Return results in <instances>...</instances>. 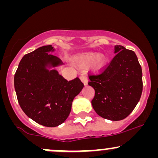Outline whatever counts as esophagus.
Returning <instances> with one entry per match:
<instances>
[{"label": "esophagus", "instance_id": "34e87169", "mask_svg": "<svg viewBox=\"0 0 158 158\" xmlns=\"http://www.w3.org/2000/svg\"><path fill=\"white\" fill-rule=\"evenodd\" d=\"M80 79H81V81L83 82V84H84L85 85H88V77H87L85 75H84V74L81 76Z\"/></svg>", "mask_w": 158, "mask_h": 158}]
</instances>
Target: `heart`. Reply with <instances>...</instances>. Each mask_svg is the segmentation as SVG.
Returning <instances> with one entry per match:
<instances>
[{"mask_svg": "<svg viewBox=\"0 0 158 158\" xmlns=\"http://www.w3.org/2000/svg\"><path fill=\"white\" fill-rule=\"evenodd\" d=\"M77 60L83 66H88L93 63L96 70H100L106 64L107 56L105 54H98L97 52H85L78 56Z\"/></svg>", "mask_w": 158, "mask_h": 158, "instance_id": "heart-1", "label": "heart"}]
</instances>
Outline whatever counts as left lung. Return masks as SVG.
I'll list each match as a JSON object with an SVG mask.
<instances>
[{
  "mask_svg": "<svg viewBox=\"0 0 158 158\" xmlns=\"http://www.w3.org/2000/svg\"><path fill=\"white\" fill-rule=\"evenodd\" d=\"M101 73L89 76L88 85L95 90L91 103L102 118L112 121L128 117L138 103L143 91L142 68L135 52L120 45Z\"/></svg>",
  "mask_w": 158,
  "mask_h": 158,
  "instance_id": "obj_1",
  "label": "left lung"
}]
</instances>
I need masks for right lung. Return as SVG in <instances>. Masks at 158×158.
<instances>
[{"label": "right lung", "instance_id": "right-lung-1", "mask_svg": "<svg viewBox=\"0 0 158 158\" xmlns=\"http://www.w3.org/2000/svg\"><path fill=\"white\" fill-rule=\"evenodd\" d=\"M55 49L47 45L26 54L14 77L18 101L25 114L47 127H56L66 120L72 102L84 85L79 78L68 81L55 69L63 64L50 54Z\"/></svg>", "mask_w": 158, "mask_h": 158}]
</instances>
